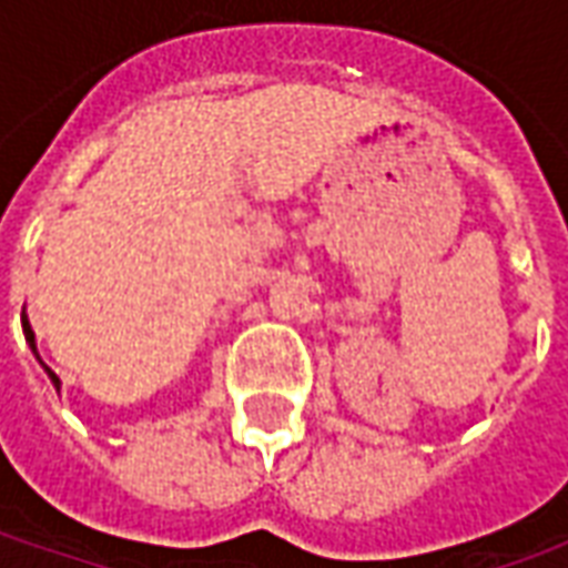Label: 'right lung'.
I'll use <instances>...</instances> for the list:
<instances>
[{
  "label": "right lung",
  "instance_id": "1",
  "mask_svg": "<svg viewBox=\"0 0 568 568\" xmlns=\"http://www.w3.org/2000/svg\"><path fill=\"white\" fill-rule=\"evenodd\" d=\"M20 322H23V337H27V344H30V349L36 353V334H32V325H30V320H27V313L20 316ZM36 358H39V353H36ZM39 362H42V358H39ZM42 365H44V362H42ZM44 371H48V377H51V383H54V389L60 393V377H57L54 371L48 368V365H44Z\"/></svg>",
  "mask_w": 568,
  "mask_h": 568
}]
</instances>
